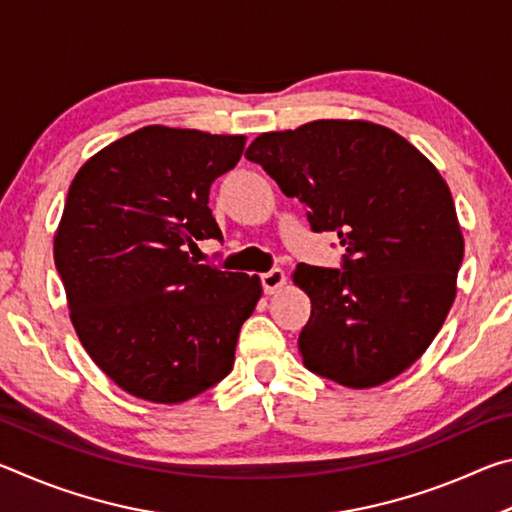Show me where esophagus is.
I'll list each match as a JSON object with an SVG mask.
<instances>
[{
	"instance_id": "obj_1",
	"label": "esophagus",
	"mask_w": 512,
	"mask_h": 512,
	"mask_svg": "<svg viewBox=\"0 0 512 512\" xmlns=\"http://www.w3.org/2000/svg\"><path fill=\"white\" fill-rule=\"evenodd\" d=\"M284 282H287V275H284L282 268H273V271H268L262 275V287H264V293H277L282 287Z\"/></svg>"
}]
</instances>
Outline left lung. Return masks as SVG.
I'll return each mask as SVG.
<instances>
[{"mask_svg":"<svg viewBox=\"0 0 512 512\" xmlns=\"http://www.w3.org/2000/svg\"><path fill=\"white\" fill-rule=\"evenodd\" d=\"M246 158L307 207L311 230L336 232L348 248L345 271L298 264L291 273L311 300L298 336L302 363L348 388L402 375L443 327L465 250L433 162L366 119L262 133Z\"/></svg>","mask_w":512,"mask_h":512,"instance_id":"1","label":"left lung"}]
</instances>
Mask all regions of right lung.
Segmentation results:
<instances>
[{"mask_svg": "<svg viewBox=\"0 0 512 512\" xmlns=\"http://www.w3.org/2000/svg\"><path fill=\"white\" fill-rule=\"evenodd\" d=\"M246 135L144 126L76 171L54 235L69 320L121 391L180 404L221 381L262 298L257 275L198 264L187 248L221 239L210 187Z\"/></svg>", "mask_w": 512, "mask_h": 512, "instance_id": "add662e5", "label": "right lung"}]
</instances>
